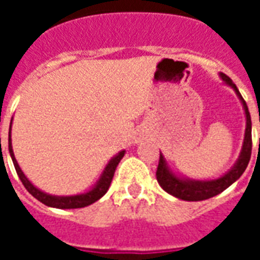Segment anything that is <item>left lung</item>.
I'll return each instance as SVG.
<instances>
[{"instance_id":"obj_1","label":"left lung","mask_w":260,"mask_h":260,"mask_svg":"<svg viewBox=\"0 0 260 260\" xmlns=\"http://www.w3.org/2000/svg\"><path fill=\"white\" fill-rule=\"evenodd\" d=\"M221 78L225 83H229L230 86L234 87V90L237 91V94L240 96L244 110L246 114V129H245V139H244V146H242V152L238 158V161L235 164L233 169L230 170L229 173L223 175L221 178L214 181H185L181 180L178 177H175L174 174H171L166 166L163 156L160 153V158H158L157 171H156V178H157L158 184L163 188L164 191L169 192L170 195L175 196L178 199L182 201H205L209 198L221 193L224 189H227L233 182L240 178L241 175L244 174L246 166L251 160L252 153V122H251V114L248 111V106H246L245 100L242 99L241 93L237 89V86L233 83V80L230 79L225 74H221Z\"/></svg>"}]
</instances>
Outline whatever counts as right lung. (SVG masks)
<instances>
[{
    "mask_svg": "<svg viewBox=\"0 0 260 260\" xmlns=\"http://www.w3.org/2000/svg\"><path fill=\"white\" fill-rule=\"evenodd\" d=\"M12 124V122H11ZM1 141V139H0ZM8 143H9V153H11V157H12V161H14L15 170H16V173L19 175L20 181H22V184L25 186L27 192L33 195L36 198L37 201H40L44 205H47V206L51 207H57V209H79V207H85L89 206L91 203H94L96 201H99L100 198H102L106 192L108 191V188H110V184H111V181H113L114 173H115V169H117V166L121 161V158L124 157V150L122 152H119L115 157L108 163V166L104 170V173H103L102 178L99 181V184H97L91 191L86 192L83 195H75V196H53V195H47V193H44V192L39 191L36 186L31 185V182L25 177V174L22 173V170L18 166V161H16V158L14 156V152H12V145H11V131H9V138H8Z\"/></svg>",
    "mask_w": 260,
    "mask_h": 260,
    "instance_id": "obj_1",
    "label": "right lung"
}]
</instances>
